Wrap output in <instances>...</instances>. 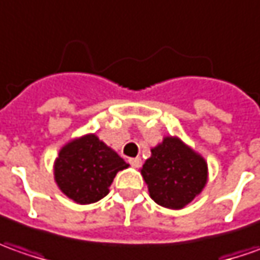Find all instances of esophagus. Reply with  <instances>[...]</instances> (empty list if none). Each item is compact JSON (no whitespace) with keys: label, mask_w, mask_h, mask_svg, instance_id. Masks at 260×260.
Wrapping results in <instances>:
<instances>
[{"label":"esophagus","mask_w":260,"mask_h":260,"mask_svg":"<svg viewBox=\"0 0 260 260\" xmlns=\"http://www.w3.org/2000/svg\"><path fill=\"white\" fill-rule=\"evenodd\" d=\"M141 158L139 157H135V158H129V164L132 167H135V168H138V167H141Z\"/></svg>","instance_id":"1"}]
</instances>
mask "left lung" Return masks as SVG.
<instances>
[{"mask_svg":"<svg viewBox=\"0 0 260 260\" xmlns=\"http://www.w3.org/2000/svg\"><path fill=\"white\" fill-rule=\"evenodd\" d=\"M141 174L154 202L178 210L199 196L207 183V162L177 137H166L151 149Z\"/></svg>","mask_w":260,"mask_h":260,"instance_id":"1","label":"left lung"}]
</instances>
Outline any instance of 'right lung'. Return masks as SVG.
<instances>
[{
	"instance_id": "obj_1",
	"label": "right lung",
	"mask_w": 260,
	"mask_h": 260,
	"mask_svg": "<svg viewBox=\"0 0 260 260\" xmlns=\"http://www.w3.org/2000/svg\"><path fill=\"white\" fill-rule=\"evenodd\" d=\"M125 168L128 164L112 148L89 134L60 149L54 162V180L69 199L90 204L109 192L116 173Z\"/></svg>"
}]
</instances>
